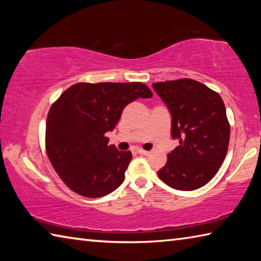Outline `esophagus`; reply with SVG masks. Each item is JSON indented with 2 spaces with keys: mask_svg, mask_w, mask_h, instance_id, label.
Here are the masks:
<instances>
[{
  "mask_svg": "<svg viewBox=\"0 0 261 261\" xmlns=\"http://www.w3.org/2000/svg\"><path fill=\"white\" fill-rule=\"evenodd\" d=\"M137 153L140 154V155H148L149 152L148 151H144V149H137Z\"/></svg>",
  "mask_w": 261,
  "mask_h": 261,
  "instance_id": "34e87169",
  "label": "esophagus"
}]
</instances>
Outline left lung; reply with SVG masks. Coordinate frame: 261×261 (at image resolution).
Wrapping results in <instances>:
<instances>
[{"label":"left lung","mask_w":261,"mask_h":261,"mask_svg":"<svg viewBox=\"0 0 261 261\" xmlns=\"http://www.w3.org/2000/svg\"><path fill=\"white\" fill-rule=\"evenodd\" d=\"M152 86L171 115V137L179 140L158 171L159 177L180 191L204 187L218 173L228 151L230 125L223 100L193 79Z\"/></svg>","instance_id":"obj_1"}]
</instances>
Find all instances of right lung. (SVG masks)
<instances>
[{"label": "right lung", "mask_w": 261, "mask_h": 261, "mask_svg": "<svg viewBox=\"0 0 261 261\" xmlns=\"http://www.w3.org/2000/svg\"><path fill=\"white\" fill-rule=\"evenodd\" d=\"M141 83L74 84L51 106L46 149L62 180L81 196L99 198L124 182L131 152L108 145L123 109L137 99L152 98Z\"/></svg>", "instance_id": "obj_1"}]
</instances>
